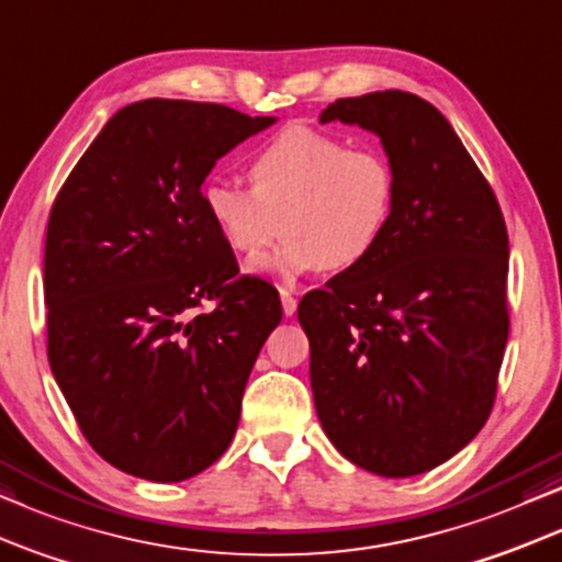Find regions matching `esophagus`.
Segmentation results:
<instances>
[{"instance_id": "1", "label": "esophagus", "mask_w": 562, "mask_h": 562, "mask_svg": "<svg viewBox=\"0 0 562 562\" xmlns=\"http://www.w3.org/2000/svg\"><path fill=\"white\" fill-rule=\"evenodd\" d=\"M280 301H282V313H285V316H295L297 301L288 293V290H280Z\"/></svg>"}]
</instances>
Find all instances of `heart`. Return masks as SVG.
<instances>
[{
	"mask_svg": "<svg viewBox=\"0 0 562 562\" xmlns=\"http://www.w3.org/2000/svg\"><path fill=\"white\" fill-rule=\"evenodd\" d=\"M244 190L226 179L200 187V207L236 257L257 259L282 280L305 272H355L375 257L393 226L398 177L375 146H349L334 133L290 125L249 161Z\"/></svg>",
	"mask_w": 562,
	"mask_h": 562,
	"instance_id": "1",
	"label": "heart"
}]
</instances>
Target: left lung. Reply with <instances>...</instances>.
Here are the masks:
<instances>
[{"mask_svg": "<svg viewBox=\"0 0 562 562\" xmlns=\"http://www.w3.org/2000/svg\"><path fill=\"white\" fill-rule=\"evenodd\" d=\"M372 131L398 177L375 257L297 305L326 437L383 477L458 454L496 398L508 339V236L498 200L447 117L385 89L321 112Z\"/></svg>", "mask_w": 562, "mask_h": 562, "instance_id": "1", "label": "left lung"}]
</instances>
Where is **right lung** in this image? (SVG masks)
Wrapping results in <instances>:
<instances>
[{
	"label": "right lung",
	"mask_w": 562,
	"mask_h": 562,
	"mask_svg": "<svg viewBox=\"0 0 562 562\" xmlns=\"http://www.w3.org/2000/svg\"><path fill=\"white\" fill-rule=\"evenodd\" d=\"M272 123L213 102H133L50 207L48 362L87 442L123 473L187 481L234 439L282 305L269 282L238 277L200 187Z\"/></svg>",
	"instance_id": "obj_1"
}]
</instances>
